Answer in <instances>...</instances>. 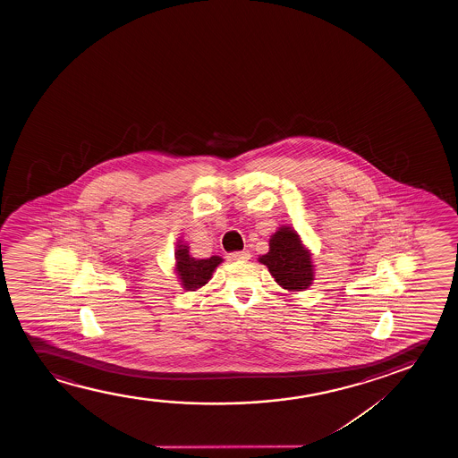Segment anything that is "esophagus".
<instances>
[{
    "label": "esophagus",
    "mask_w": 458,
    "mask_h": 458,
    "mask_svg": "<svg viewBox=\"0 0 458 458\" xmlns=\"http://www.w3.org/2000/svg\"><path fill=\"white\" fill-rule=\"evenodd\" d=\"M250 258V251H234V253H230L228 255V259L230 261H245V259H249Z\"/></svg>",
    "instance_id": "esophagus-1"
}]
</instances>
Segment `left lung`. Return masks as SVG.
<instances>
[{
  "instance_id": "8db88e82",
  "label": "left lung",
  "mask_w": 458,
  "mask_h": 458,
  "mask_svg": "<svg viewBox=\"0 0 458 458\" xmlns=\"http://www.w3.org/2000/svg\"><path fill=\"white\" fill-rule=\"evenodd\" d=\"M269 269L270 276L289 293H299L311 286L314 264L301 234L293 226H278L269 239V251L258 258Z\"/></svg>"
}]
</instances>
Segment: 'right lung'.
<instances>
[{
  "instance_id": "obj_1",
  "label": "right lung",
  "mask_w": 458,
  "mask_h": 458,
  "mask_svg": "<svg viewBox=\"0 0 458 458\" xmlns=\"http://www.w3.org/2000/svg\"><path fill=\"white\" fill-rule=\"evenodd\" d=\"M220 263H224V259L216 255L207 259L194 258L189 253V245L184 241L180 239L176 242L175 272L184 291H197L205 286Z\"/></svg>"
}]
</instances>
